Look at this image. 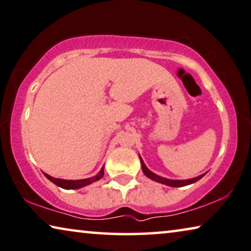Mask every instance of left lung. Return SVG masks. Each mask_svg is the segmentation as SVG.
<instances>
[{
	"label": "left lung",
	"instance_id": "obj_1",
	"mask_svg": "<svg viewBox=\"0 0 251 251\" xmlns=\"http://www.w3.org/2000/svg\"><path fill=\"white\" fill-rule=\"evenodd\" d=\"M140 161H141V167H142V172H144V174L149 177L150 179L152 180H156L158 183H161V184H165V185H168V186H172V187H182V186H186V185H190L192 183H195L198 182L199 179H201L204 175H201L199 177H195V178H191V179H186V180H172V179H167V178H164V177H160L156 174H153L149 171V169L146 167V165L144 164V161L140 158Z\"/></svg>",
	"mask_w": 251,
	"mask_h": 251
}]
</instances>
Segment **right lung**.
Returning <instances> with one entry per match:
<instances>
[{"mask_svg":"<svg viewBox=\"0 0 251 251\" xmlns=\"http://www.w3.org/2000/svg\"><path fill=\"white\" fill-rule=\"evenodd\" d=\"M45 174V173H44ZM104 175V169L102 168L98 175H95L94 177H91V178H86V179H78V180H66V179H59V178H53V177L49 176L47 174H45V176L52 182L53 184H56L57 186H59L61 188H65V190H77V188L84 187L86 185H90L93 182H96V180L101 179Z\"/></svg>","mask_w":251,"mask_h":251,"instance_id":"1","label":"right lung"}]
</instances>
